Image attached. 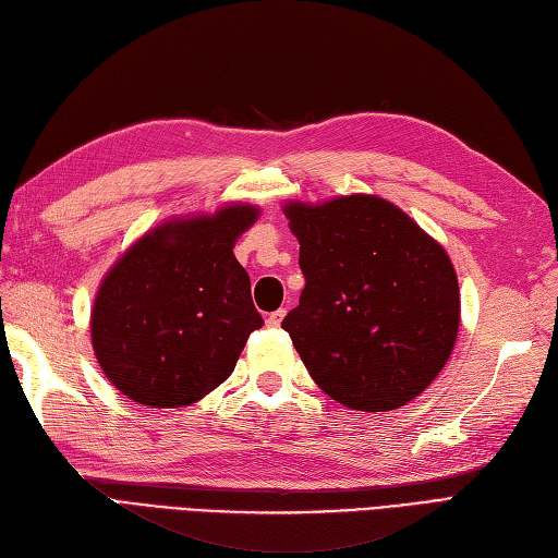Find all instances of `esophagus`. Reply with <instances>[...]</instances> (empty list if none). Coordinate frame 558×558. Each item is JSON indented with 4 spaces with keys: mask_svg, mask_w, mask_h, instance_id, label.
<instances>
[{
    "mask_svg": "<svg viewBox=\"0 0 558 558\" xmlns=\"http://www.w3.org/2000/svg\"><path fill=\"white\" fill-rule=\"evenodd\" d=\"M283 315H287V311H283V307H279L277 313H271L269 317H267V327H271V329H277L279 325H281V319H283Z\"/></svg>",
    "mask_w": 558,
    "mask_h": 558,
    "instance_id": "1",
    "label": "esophagus"
}]
</instances>
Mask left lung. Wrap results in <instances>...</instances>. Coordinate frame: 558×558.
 I'll list each match as a JSON object with an SVG mask.
<instances>
[{
  "instance_id": "8db88e82",
  "label": "left lung",
  "mask_w": 558,
  "mask_h": 558,
  "mask_svg": "<svg viewBox=\"0 0 558 558\" xmlns=\"http://www.w3.org/2000/svg\"><path fill=\"white\" fill-rule=\"evenodd\" d=\"M283 213L305 289L281 327L307 373L353 411L413 401L447 365L461 322L447 251L377 195L289 203Z\"/></svg>"
}]
</instances>
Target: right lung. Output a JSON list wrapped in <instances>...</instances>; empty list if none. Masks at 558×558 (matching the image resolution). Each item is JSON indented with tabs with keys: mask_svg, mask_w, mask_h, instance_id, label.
<instances>
[{
	"mask_svg": "<svg viewBox=\"0 0 558 558\" xmlns=\"http://www.w3.org/2000/svg\"><path fill=\"white\" fill-rule=\"evenodd\" d=\"M259 209L171 219L135 241L109 269L93 305V349L131 401L181 408L217 389L247 337L263 327L251 277L233 243Z\"/></svg>",
	"mask_w": 558,
	"mask_h": 558,
	"instance_id": "1",
	"label": "right lung"
}]
</instances>
